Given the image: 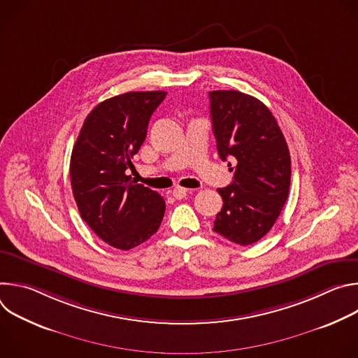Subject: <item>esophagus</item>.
<instances>
[{
  "label": "esophagus",
  "instance_id": "esophagus-1",
  "mask_svg": "<svg viewBox=\"0 0 358 358\" xmlns=\"http://www.w3.org/2000/svg\"><path fill=\"white\" fill-rule=\"evenodd\" d=\"M188 192H189V189H187V188H184V187H176V188L173 189V195H174L177 199H182L184 196L188 195Z\"/></svg>",
  "mask_w": 358,
  "mask_h": 358
}]
</instances>
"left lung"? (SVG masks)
Here are the masks:
<instances>
[{
	"label": "left lung",
	"mask_w": 358,
	"mask_h": 358,
	"mask_svg": "<svg viewBox=\"0 0 358 358\" xmlns=\"http://www.w3.org/2000/svg\"><path fill=\"white\" fill-rule=\"evenodd\" d=\"M210 105L218 155L224 162L235 160L232 182L218 188L224 206L214 231L238 245H250L271 231L287 199L289 148L275 116L257 97L214 90Z\"/></svg>",
	"instance_id": "8db88e82"
}]
</instances>
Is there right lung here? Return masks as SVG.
I'll list each match as a JSON object with an SVG mask.
<instances>
[{
	"label": "right lung",
	"mask_w": 358,
	"mask_h": 358,
	"mask_svg": "<svg viewBox=\"0 0 358 358\" xmlns=\"http://www.w3.org/2000/svg\"><path fill=\"white\" fill-rule=\"evenodd\" d=\"M166 92H129L99 103L85 119L71 156V184L82 220L113 248L129 250L155 235L163 196L134 184L127 170Z\"/></svg>",
	"instance_id": "right-lung-1"
}]
</instances>
